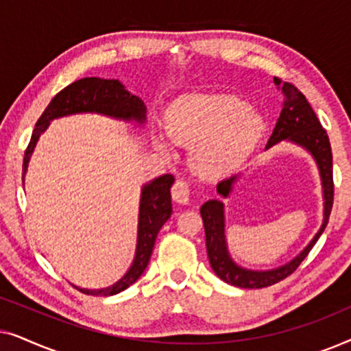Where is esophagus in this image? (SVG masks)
Instances as JSON below:
<instances>
[{
	"mask_svg": "<svg viewBox=\"0 0 351 351\" xmlns=\"http://www.w3.org/2000/svg\"><path fill=\"white\" fill-rule=\"evenodd\" d=\"M172 198L179 204H189L190 201V185L185 180H177L172 185Z\"/></svg>",
	"mask_w": 351,
	"mask_h": 351,
	"instance_id": "esophagus-1",
	"label": "esophagus"
}]
</instances>
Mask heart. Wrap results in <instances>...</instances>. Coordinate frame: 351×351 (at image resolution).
<instances>
[{
  "mask_svg": "<svg viewBox=\"0 0 351 351\" xmlns=\"http://www.w3.org/2000/svg\"><path fill=\"white\" fill-rule=\"evenodd\" d=\"M167 134L182 145H195L193 160L201 171H227L246 161L265 131L262 114L237 95H195L171 110ZM156 147L167 152L162 138Z\"/></svg>",
  "mask_w": 351,
  "mask_h": 351,
  "instance_id": "obj_1",
  "label": "heart"
}]
</instances>
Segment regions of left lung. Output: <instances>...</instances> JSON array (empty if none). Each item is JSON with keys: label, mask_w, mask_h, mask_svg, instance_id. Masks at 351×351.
Instances as JSON below:
<instances>
[{"label": "left lung", "mask_w": 351, "mask_h": 351, "mask_svg": "<svg viewBox=\"0 0 351 351\" xmlns=\"http://www.w3.org/2000/svg\"><path fill=\"white\" fill-rule=\"evenodd\" d=\"M275 84L281 90L282 110L278 118L276 126L268 141L265 150L271 148L282 141L294 143V145L304 148L313 156L318 166L321 185H323V199H324V217L323 223L313 239L306 244L304 251L295 256L291 262L285 265L271 268V270H249L238 265L228 252L227 238H225V206L220 199H209L201 206L199 213L203 217L204 233H206V249H208L209 263L215 275L228 285L244 287V289H261L275 285V282L285 280L295 271L302 261L308 256L311 247L318 241L321 233L328 225L330 209L334 203V182H332V152L328 132L321 126L319 119L316 118L313 108L310 107L308 100L300 93L295 86L291 83H282L280 78H275ZM239 179V174L232 176L217 184V193L223 198H228L233 191V186Z\"/></svg>", "instance_id": "obj_1"}]
</instances>
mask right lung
I'll return each mask as SVG.
<instances>
[{
  "label": "right lung",
  "mask_w": 351,
  "mask_h": 351,
  "mask_svg": "<svg viewBox=\"0 0 351 351\" xmlns=\"http://www.w3.org/2000/svg\"><path fill=\"white\" fill-rule=\"evenodd\" d=\"M76 113H97L114 119H123V121H134L137 124L147 121V107L143 100L129 93L118 80L83 78L75 81L51 100L45 113L38 119L30 143L25 150V158H23V180H25L28 161H30L32 153L35 150L38 138L46 131L49 123L56 118ZM172 184H174V176L165 174L143 185L141 208H138L136 257H134L132 265L129 267L126 275L114 285L104 287V289H81V287L75 286L76 289L88 295H114L128 289L142 276L148 262H150L158 232L172 214Z\"/></svg>",
  "instance_id": "obj_1"
}]
</instances>
